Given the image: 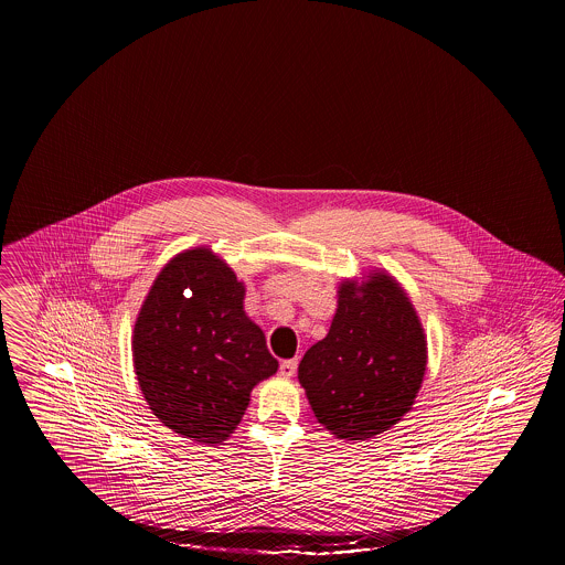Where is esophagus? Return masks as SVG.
Masks as SVG:
<instances>
[{
  "label": "esophagus",
  "instance_id": "esophagus-1",
  "mask_svg": "<svg viewBox=\"0 0 565 565\" xmlns=\"http://www.w3.org/2000/svg\"><path fill=\"white\" fill-rule=\"evenodd\" d=\"M297 359H287L280 363V376L282 379H294L296 376Z\"/></svg>",
  "mask_w": 565,
  "mask_h": 565
}]
</instances>
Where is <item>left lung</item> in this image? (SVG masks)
Returning a JSON list of instances; mask_svg holds the SVG:
<instances>
[{"mask_svg":"<svg viewBox=\"0 0 565 565\" xmlns=\"http://www.w3.org/2000/svg\"><path fill=\"white\" fill-rule=\"evenodd\" d=\"M427 340L415 306L383 269L338 287L329 333L310 347L297 379L317 420L340 440H367L415 404Z\"/></svg>","mask_w":565,"mask_h":565,"instance_id":"left-lung-1","label":"left lung"}]
</instances>
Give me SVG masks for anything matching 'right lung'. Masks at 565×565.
Here are the masks:
<instances>
[{
	"label": "right lung",
	"instance_id": "obj_1",
	"mask_svg": "<svg viewBox=\"0 0 565 565\" xmlns=\"http://www.w3.org/2000/svg\"><path fill=\"white\" fill-rule=\"evenodd\" d=\"M244 282L206 246L172 257L134 326V370L152 415L182 438L225 443L253 386L276 374L266 335L244 312Z\"/></svg>",
	"mask_w": 565,
	"mask_h": 565
}]
</instances>
